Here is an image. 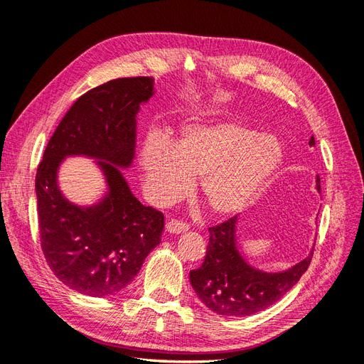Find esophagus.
<instances>
[{"instance_id":"34e87169","label":"esophagus","mask_w":364,"mask_h":364,"mask_svg":"<svg viewBox=\"0 0 364 364\" xmlns=\"http://www.w3.org/2000/svg\"><path fill=\"white\" fill-rule=\"evenodd\" d=\"M165 229H167L170 234H182V232H186V230L190 229V226L181 222V220H170V222L165 225Z\"/></svg>"}]
</instances>
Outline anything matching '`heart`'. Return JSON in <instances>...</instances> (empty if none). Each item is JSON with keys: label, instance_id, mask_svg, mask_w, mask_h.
I'll use <instances>...</instances> for the list:
<instances>
[{"label": "heart", "instance_id": "obj_1", "mask_svg": "<svg viewBox=\"0 0 364 364\" xmlns=\"http://www.w3.org/2000/svg\"><path fill=\"white\" fill-rule=\"evenodd\" d=\"M284 150L278 138L258 134L232 121L185 124L170 142L149 136L139 155L146 194L155 205H168L190 190L208 211L226 215L245 208L279 168Z\"/></svg>", "mask_w": 364, "mask_h": 364}]
</instances>
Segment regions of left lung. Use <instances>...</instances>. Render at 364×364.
Masks as SVG:
<instances>
[{
    "mask_svg": "<svg viewBox=\"0 0 364 364\" xmlns=\"http://www.w3.org/2000/svg\"><path fill=\"white\" fill-rule=\"evenodd\" d=\"M310 146H316L314 136ZM316 188L321 191L317 176ZM238 217L209 228V243L202 266L190 272V281L199 299L220 316L245 317L266 310L278 302L301 279L313 258L310 255L291 269L266 273L253 269L237 249L235 225Z\"/></svg>",
    "mask_w": 364,
    "mask_h": 364,
    "instance_id": "1",
    "label": "left lung"
}]
</instances>
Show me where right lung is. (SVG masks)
<instances>
[{
    "label": "right lung",
    "mask_w": 364,
    "mask_h": 364,
    "mask_svg": "<svg viewBox=\"0 0 364 364\" xmlns=\"http://www.w3.org/2000/svg\"><path fill=\"white\" fill-rule=\"evenodd\" d=\"M153 95L150 77L115 79L77 98L43 151L36 171L41 247L71 290L109 296L126 289L161 243L164 215L132 194L119 168L134 161L136 114ZM100 159L108 193L92 207L61 196L57 170L67 156Z\"/></svg>",
    "instance_id": "1"
}]
</instances>
